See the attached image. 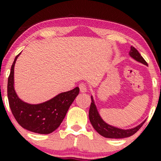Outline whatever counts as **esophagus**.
<instances>
[{
    "mask_svg": "<svg viewBox=\"0 0 161 161\" xmlns=\"http://www.w3.org/2000/svg\"><path fill=\"white\" fill-rule=\"evenodd\" d=\"M79 88L81 92H86L87 91V86L86 84H84V83H80V84L79 85Z\"/></svg>",
    "mask_w": 161,
    "mask_h": 161,
    "instance_id": "esophagus-1",
    "label": "esophagus"
}]
</instances>
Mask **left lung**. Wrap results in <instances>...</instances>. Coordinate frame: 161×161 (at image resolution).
I'll return each instance as SVG.
<instances>
[{
	"instance_id": "obj_1",
	"label": "left lung",
	"mask_w": 161,
	"mask_h": 161,
	"mask_svg": "<svg viewBox=\"0 0 161 161\" xmlns=\"http://www.w3.org/2000/svg\"><path fill=\"white\" fill-rule=\"evenodd\" d=\"M129 55L134 58L135 60H137V61L142 63V64H145V65H147V62L145 61V59L142 57V55L140 54L139 52L138 51V50L135 48L134 47L131 46V50L130 52H129ZM92 98V103L90 105V109H89V114H88V116H89L90 122H91L92 126L94 127V129L97 131L100 135H101L102 136H104L105 138H126L129 137V136L134 135L136 132H137L139 129L143 125L145 121H144L143 123H141L138 126L135 127L133 129H121L116 128V127L112 126V125H108V123H106L102 119L100 116L98 112H97V108L94 102V100Z\"/></svg>"
}]
</instances>
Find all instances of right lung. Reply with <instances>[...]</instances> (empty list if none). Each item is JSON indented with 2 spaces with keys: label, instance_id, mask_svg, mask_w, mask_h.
Returning a JSON list of instances; mask_svg holds the SVG:
<instances>
[{
  "label": "right lung",
  "instance_id": "obj_1",
  "mask_svg": "<svg viewBox=\"0 0 161 161\" xmlns=\"http://www.w3.org/2000/svg\"><path fill=\"white\" fill-rule=\"evenodd\" d=\"M20 53L15 57L7 82V97L13 115L24 129L39 134H49L57 129L65 117L70 105L79 95V87L59 94L39 104H29L21 101L14 87V65Z\"/></svg>",
  "mask_w": 161,
  "mask_h": 161
}]
</instances>
